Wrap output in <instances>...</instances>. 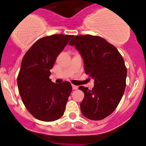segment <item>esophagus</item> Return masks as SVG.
I'll list each match as a JSON object with an SVG mask.
<instances>
[{"instance_id": "1", "label": "esophagus", "mask_w": 146, "mask_h": 146, "mask_svg": "<svg viewBox=\"0 0 146 146\" xmlns=\"http://www.w3.org/2000/svg\"><path fill=\"white\" fill-rule=\"evenodd\" d=\"M72 88H73V90H77L78 89V86H77V85H72Z\"/></svg>"}]
</instances>
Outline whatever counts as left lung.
<instances>
[{
    "label": "left lung",
    "instance_id": "obj_1",
    "mask_svg": "<svg viewBox=\"0 0 146 146\" xmlns=\"http://www.w3.org/2000/svg\"><path fill=\"white\" fill-rule=\"evenodd\" d=\"M81 54L85 72L94 78L92 90L80 86L84 92L80 110L86 118L102 120L111 114L121 100L126 88L127 69L117 48L99 36H75L69 42Z\"/></svg>",
    "mask_w": 146,
    "mask_h": 146
}]
</instances>
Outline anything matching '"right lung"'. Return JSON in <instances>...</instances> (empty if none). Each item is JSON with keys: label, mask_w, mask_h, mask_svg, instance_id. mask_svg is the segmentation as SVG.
Returning a JSON list of instances; mask_svg holds the SVG:
<instances>
[{"label": "right lung", "mask_w": 146, "mask_h": 146, "mask_svg": "<svg viewBox=\"0 0 146 146\" xmlns=\"http://www.w3.org/2000/svg\"><path fill=\"white\" fill-rule=\"evenodd\" d=\"M73 35H53L38 39L25 54L17 76L23 104L39 120L53 121L64 114L72 86L68 81L54 83L50 70Z\"/></svg>", "instance_id": "right-lung-1"}]
</instances>
